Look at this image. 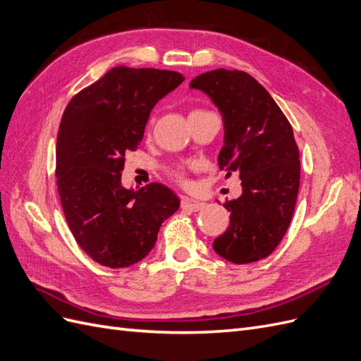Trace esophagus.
I'll return each instance as SVG.
<instances>
[{
    "instance_id": "34e87169",
    "label": "esophagus",
    "mask_w": 361,
    "mask_h": 361,
    "mask_svg": "<svg viewBox=\"0 0 361 361\" xmlns=\"http://www.w3.org/2000/svg\"><path fill=\"white\" fill-rule=\"evenodd\" d=\"M180 207L182 209H187V211H194V212H197V211H200V209H203L204 207V203L203 202H197V200H192V199H182V202H180Z\"/></svg>"
}]
</instances>
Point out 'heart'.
I'll use <instances>...</instances> for the list:
<instances>
[{
	"mask_svg": "<svg viewBox=\"0 0 361 361\" xmlns=\"http://www.w3.org/2000/svg\"><path fill=\"white\" fill-rule=\"evenodd\" d=\"M194 111H200V110H194ZM195 166H192V164H191V166H188V167H180V169H178V170H174V178H176L180 183H183V185H187L188 183V179H187V174H185V173H187V169H194Z\"/></svg>",
	"mask_w": 361,
	"mask_h": 361,
	"instance_id": "b5f03b06",
	"label": "heart"
}]
</instances>
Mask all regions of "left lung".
Returning a JSON list of instances; mask_svg holds the SVG:
<instances>
[{
    "instance_id": "8db88e82",
    "label": "left lung",
    "mask_w": 361,
    "mask_h": 361,
    "mask_svg": "<svg viewBox=\"0 0 361 361\" xmlns=\"http://www.w3.org/2000/svg\"><path fill=\"white\" fill-rule=\"evenodd\" d=\"M211 97L224 122L218 166L236 173L243 194L223 206L231 226L214 250L232 264L268 257L286 235L300 190V152L286 116L253 76L215 69L190 82Z\"/></svg>"
}]
</instances>
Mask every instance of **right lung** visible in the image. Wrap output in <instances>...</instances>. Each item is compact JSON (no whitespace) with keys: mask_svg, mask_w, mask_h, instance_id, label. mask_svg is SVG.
<instances>
[{"mask_svg":"<svg viewBox=\"0 0 361 361\" xmlns=\"http://www.w3.org/2000/svg\"><path fill=\"white\" fill-rule=\"evenodd\" d=\"M183 81L179 72L117 66L76 93L57 135L56 176L64 216L84 253L126 268L154 248L179 199L161 183L122 187L125 154L137 150L152 108Z\"/></svg>","mask_w":361,"mask_h":361,"instance_id":"obj_1","label":"right lung"}]
</instances>
